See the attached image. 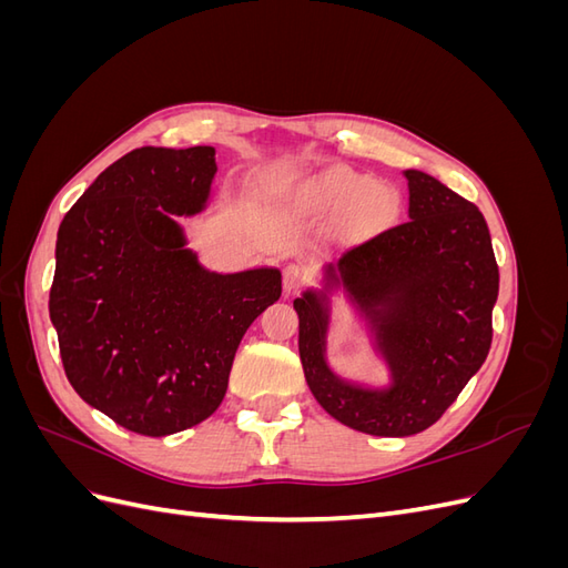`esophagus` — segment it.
<instances>
[{"instance_id": "1", "label": "esophagus", "mask_w": 568, "mask_h": 568, "mask_svg": "<svg viewBox=\"0 0 568 568\" xmlns=\"http://www.w3.org/2000/svg\"><path fill=\"white\" fill-rule=\"evenodd\" d=\"M305 280H307V274L301 265L291 263V265L284 267V291H288V294H291V291L301 288L305 284Z\"/></svg>"}]
</instances>
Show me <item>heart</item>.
<instances>
[{"label": "heart", "mask_w": 568, "mask_h": 568, "mask_svg": "<svg viewBox=\"0 0 568 568\" xmlns=\"http://www.w3.org/2000/svg\"><path fill=\"white\" fill-rule=\"evenodd\" d=\"M315 194L334 209H351L359 230H382L398 211V199L384 184L353 170L332 168L315 182Z\"/></svg>", "instance_id": "obj_1"}]
</instances>
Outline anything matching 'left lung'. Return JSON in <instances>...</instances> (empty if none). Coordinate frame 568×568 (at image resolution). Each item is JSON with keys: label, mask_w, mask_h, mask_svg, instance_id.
Segmentation results:
<instances>
[{"label": "left lung", "mask_w": 568, "mask_h": 568, "mask_svg": "<svg viewBox=\"0 0 568 568\" xmlns=\"http://www.w3.org/2000/svg\"><path fill=\"white\" fill-rule=\"evenodd\" d=\"M409 220L324 267V291L294 301L298 353L315 400L372 436H412L436 424L484 365L493 341L497 272L474 203L422 170H405ZM343 285L371 322L392 384L365 389L325 365L328 288Z\"/></svg>", "instance_id": "8db88e82"}]
</instances>
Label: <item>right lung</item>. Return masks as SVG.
<instances>
[{
  "mask_svg": "<svg viewBox=\"0 0 568 568\" xmlns=\"http://www.w3.org/2000/svg\"><path fill=\"white\" fill-rule=\"evenodd\" d=\"M213 146H142L109 165L57 234L49 317L80 398L142 436L209 419L239 341L282 296V272L205 270L180 215L205 209Z\"/></svg>",
  "mask_w": 568,
  "mask_h": 568,
  "instance_id": "obj_1",
  "label": "right lung"
}]
</instances>
